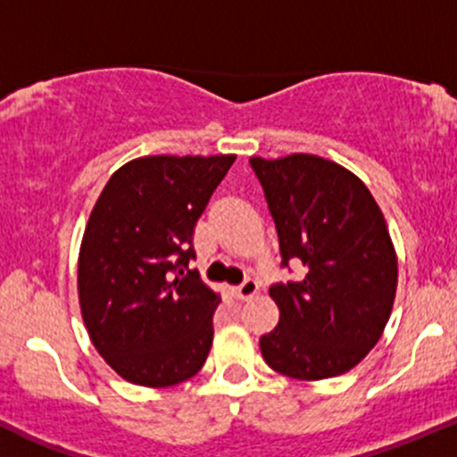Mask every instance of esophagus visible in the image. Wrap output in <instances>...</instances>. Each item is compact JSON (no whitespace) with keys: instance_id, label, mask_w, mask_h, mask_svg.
I'll list each match as a JSON object with an SVG mask.
<instances>
[{"instance_id":"esophagus-1","label":"esophagus","mask_w":457,"mask_h":457,"mask_svg":"<svg viewBox=\"0 0 457 457\" xmlns=\"http://www.w3.org/2000/svg\"><path fill=\"white\" fill-rule=\"evenodd\" d=\"M257 290H260V284H257L255 279H244L242 284L237 286V288H235V293H237V297L239 299H253L257 295Z\"/></svg>"}]
</instances>
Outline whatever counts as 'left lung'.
Returning a JSON list of instances; mask_svg holds the SVG:
<instances>
[{"label": "left lung", "instance_id": "1", "mask_svg": "<svg viewBox=\"0 0 457 457\" xmlns=\"http://www.w3.org/2000/svg\"><path fill=\"white\" fill-rule=\"evenodd\" d=\"M279 237L281 268L301 281L270 286L279 323L263 334V361L279 374L321 380L345 374L378 343L392 314L398 262L368 187L310 154L248 160Z\"/></svg>", "mask_w": 457, "mask_h": 457}]
</instances>
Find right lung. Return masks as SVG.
I'll list each match as a JSON object with an SVG mask.
<instances>
[{
	"label": "right lung",
	"instance_id": "1",
	"mask_svg": "<svg viewBox=\"0 0 457 457\" xmlns=\"http://www.w3.org/2000/svg\"><path fill=\"white\" fill-rule=\"evenodd\" d=\"M235 156H147L123 164L94 204L79 255V301L98 354L125 380L169 387L204 365L220 303L194 233Z\"/></svg>",
	"mask_w": 457,
	"mask_h": 457
}]
</instances>
